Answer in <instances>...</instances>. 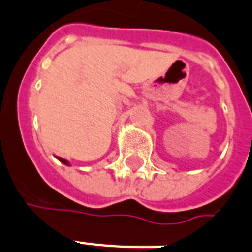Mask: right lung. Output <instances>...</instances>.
I'll use <instances>...</instances> for the list:
<instances>
[{"label":"right lung","instance_id":"right-lung-1","mask_svg":"<svg viewBox=\"0 0 252 252\" xmlns=\"http://www.w3.org/2000/svg\"><path fill=\"white\" fill-rule=\"evenodd\" d=\"M59 159H60V161L63 162V163H66V165H68V162L65 161V159H63V158H59Z\"/></svg>","mask_w":252,"mask_h":252}]
</instances>
